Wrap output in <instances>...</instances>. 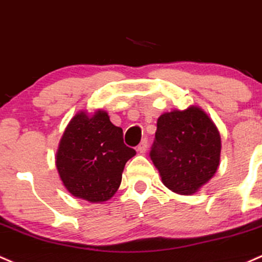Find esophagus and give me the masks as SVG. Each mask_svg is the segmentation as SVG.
<instances>
[{
    "instance_id": "esophagus-1",
    "label": "esophagus",
    "mask_w": 262,
    "mask_h": 262,
    "mask_svg": "<svg viewBox=\"0 0 262 262\" xmlns=\"http://www.w3.org/2000/svg\"><path fill=\"white\" fill-rule=\"evenodd\" d=\"M147 148H148V140L147 139H143L142 142H140V144L138 145V152L144 154L147 152Z\"/></svg>"
}]
</instances>
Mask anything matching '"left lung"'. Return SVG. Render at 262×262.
Returning a JSON list of instances; mask_svg holds the SVG:
<instances>
[{"instance_id":"8db88e82","label":"left lung","mask_w":262,"mask_h":262,"mask_svg":"<svg viewBox=\"0 0 262 262\" xmlns=\"http://www.w3.org/2000/svg\"><path fill=\"white\" fill-rule=\"evenodd\" d=\"M221 148L213 120L198 105H189L161 114L150 159L168 189L192 196L216 174Z\"/></svg>"}]
</instances>
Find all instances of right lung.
Returning a JSON list of instances; mask_svg holds the SVG:
<instances>
[{"label":"right lung","instance_id":"1","mask_svg":"<svg viewBox=\"0 0 262 262\" xmlns=\"http://www.w3.org/2000/svg\"><path fill=\"white\" fill-rule=\"evenodd\" d=\"M136 154L105 110H80L66 125L55 164L69 193L103 203L117 193L125 163Z\"/></svg>","mask_w":262,"mask_h":262}]
</instances>
